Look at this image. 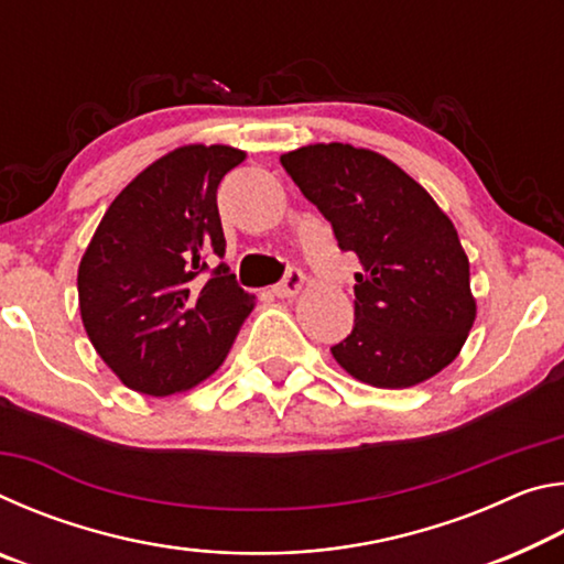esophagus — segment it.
<instances>
[{"label":"esophagus","instance_id":"obj_1","mask_svg":"<svg viewBox=\"0 0 564 564\" xmlns=\"http://www.w3.org/2000/svg\"><path fill=\"white\" fill-rule=\"evenodd\" d=\"M303 285H305V275L301 271H289L285 273V281L273 285L271 293L275 299H293V295H299V291H303Z\"/></svg>","mask_w":564,"mask_h":564}]
</instances>
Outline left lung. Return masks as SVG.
I'll return each mask as SVG.
<instances>
[{"label":"left lung","instance_id":"1","mask_svg":"<svg viewBox=\"0 0 564 564\" xmlns=\"http://www.w3.org/2000/svg\"><path fill=\"white\" fill-rule=\"evenodd\" d=\"M303 196L360 261L356 321L330 352L373 388H413L463 350L477 303L470 261L433 196L383 154L308 144L281 156Z\"/></svg>","mask_w":564,"mask_h":564}]
</instances>
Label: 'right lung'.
<instances>
[{
	"label": "right lung",
	"instance_id": "1",
	"mask_svg": "<svg viewBox=\"0 0 564 564\" xmlns=\"http://www.w3.org/2000/svg\"><path fill=\"white\" fill-rule=\"evenodd\" d=\"M246 151L186 144L149 164L113 198L82 256L79 311L94 350L137 393L164 398L204 383L231 350L256 295L221 263L216 188Z\"/></svg>",
	"mask_w": 564,
	"mask_h": 564
}]
</instances>
